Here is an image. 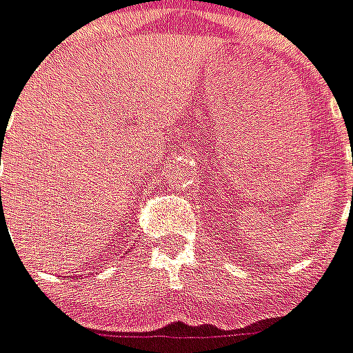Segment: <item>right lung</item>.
I'll use <instances>...</instances> for the list:
<instances>
[{"instance_id": "obj_1", "label": "right lung", "mask_w": 353, "mask_h": 353, "mask_svg": "<svg viewBox=\"0 0 353 353\" xmlns=\"http://www.w3.org/2000/svg\"><path fill=\"white\" fill-rule=\"evenodd\" d=\"M0 155H1V153H0Z\"/></svg>"}]
</instances>
